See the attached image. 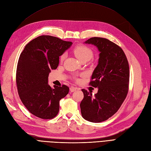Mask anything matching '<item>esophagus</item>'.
<instances>
[{"instance_id":"esophagus-1","label":"esophagus","mask_w":151,"mask_h":151,"mask_svg":"<svg viewBox=\"0 0 151 151\" xmlns=\"http://www.w3.org/2000/svg\"><path fill=\"white\" fill-rule=\"evenodd\" d=\"M77 89V88H76V87H74V86H71L70 88V92H74L75 91H76Z\"/></svg>"}]
</instances>
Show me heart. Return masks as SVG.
Masks as SVG:
<instances>
[{"label": "heart", "instance_id": "1", "mask_svg": "<svg viewBox=\"0 0 151 151\" xmlns=\"http://www.w3.org/2000/svg\"><path fill=\"white\" fill-rule=\"evenodd\" d=\"M73 52L76 57L81 62L84 60H90L92 58L93 52L89 47L84 45H79L73 49ZM65 57V55L63 54L60 57V61L62 62Z\"/></svg>", "mask_w": 151, "mask_h": 151}]
</instances>
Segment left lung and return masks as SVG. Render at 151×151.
<instances>
[{"label": "left lung", "instance_id": "obj_1", "mask_svg": "<svg viewBox=\"0 0 151 151\" xmlns=\"http://www.w3.org/2000/svg\"><path fill=\"white\" fill-rule=\"evenodd\" d=\"M99 51L98 64L89 85L98 88L94 96L83 89L84 98L80 104L85 120L99 123L112 116L125 99L129 91V65L123 50L108 39L93 37L85 42Z\"/></svg>", "mask_w": 151, "mask_h": 151}]
</instances>
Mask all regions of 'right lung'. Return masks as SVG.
<instances>
[{"label":"right lung","instance_id":"obj_1","mask_svg":"<svg viewBox=\"0 0 151 151\" xmlns=\"http://www.w3.org/2000/svg\"><path fill=\"white\" fill-rule=\"evenodd\" d=\"M72 44L49 35L40 36L26 45L16 70L18 94L27 109L42 119H52L59 111V102L68 93L65 85L48 84L49 73L56 69L59 57Z\"/></svg>","mask_w":151,"mask_h":151}]
</instances>
